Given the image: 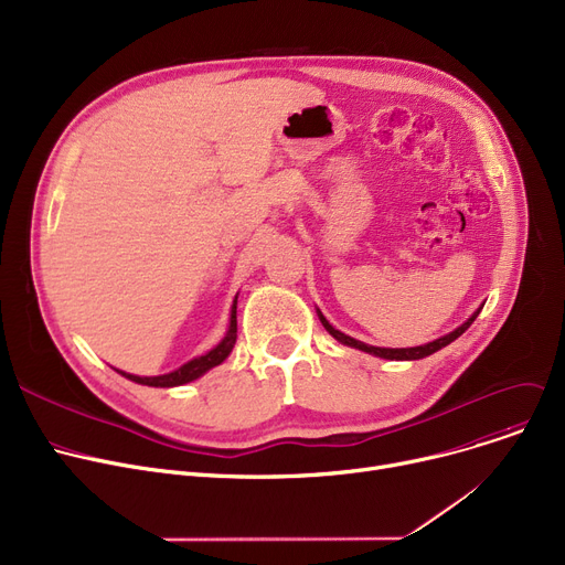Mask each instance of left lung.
Masks as SVG:
<instances>
[{
	"label": "left lung",
	"mask_w": 565,
	"mask_h": 565,
	"mask_svg": "<svg viewBox=\"0 0 565 565\" xmlns=\"http://www.w3.org/2000/svg\"><path fill=\"white\" fill-rule=\"evenodd\" d=\"M316 313H318V318H320V322H322V328L328 330L339 343H343V345H348V348H358V350H362V352H369V354H373V358H380V360H396V362H412V360H424V358H428V354H433V352H437V350H441L444 345H449L451 341H456L469 324L477 320V316L481 313V309H477L473 311L460 328H456L454 332H449V334H444V337H439V339H435V341H430V343H424V345H414V348H377V345H369V343H364V341H358V339H352V337H348V334H343L341 330H337V328H332L330 324V320L322 316V311L320 309H316Z\"/></svg>",
	"instance_id": "left-lung-1"
}]
</instances>
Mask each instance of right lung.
Returning <instances> with one entry per match:
<instances>
[{"label": "right lung", "mask_w": 565, "mask_h": 565, "mask_svg": "<svg viewBox=\"0 0 565 565\" xmlns=\"http://www.w3.org/2000/svg\"><path fill=\"white\" fill-rule=\"evenodd\" d=\"M235 309H237V295L235 300L231 305V318H228V330L224 334V339L213 348L207 350L205 354H199V358L185 362L183 366H178L175 371H169V373H162V375H132V373H126V371H118L114 369L116 373H121L124 377L137 382V384H146V387H181V384H188L192 380H199L201 375H205L211 369L220 366L235 345V339H237V318H235Z\"/></svg>", "instance_id": "obj_1"}]
</instances>
